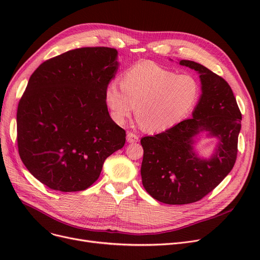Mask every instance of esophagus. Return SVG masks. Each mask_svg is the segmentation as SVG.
<instances>
[{
  "label": "esophagus",
  "instance_id": "1",
  "mask_svg": "<svg viewBox=\"0 0 260 260\" xmlns=\"http://www.w3.org/2000/svg\"><path fill=\"white\" fill-rule=\"evenodd\" d=\"M126 139H127V142L135 143V142H138L139 141V136L132 133V132H128L127 135H126Z\"/></svg>",
  "mask_w": 260,
  "mask_h": 260
}]
</instances>
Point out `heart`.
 <instances>
[{"instance_id":"heart-1","label":"heart","mask_w":260,"mask_h":260,"mask_svg":"<svg viewBox=\"0 0 260 260\" xmlns=\"http://www.w3.org/2000/svg\"><path fill=\"white\" fill-rule=\"evenodd\" d=\"M121 86L106 87L105 103L112 119L123 125L137 105L138 122L151 133L168 131L196 107L201 86L190 74H177L154 63H140L123 74Z\"/></svg>"}]
</instances>
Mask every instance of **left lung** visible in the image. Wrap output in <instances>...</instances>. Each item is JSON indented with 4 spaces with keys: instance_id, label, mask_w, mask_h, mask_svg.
Masks as SVG:
<instances>
[{
    "instance_id": "1",
    "label": "left lung",
    "mask_w": 260,
    "mask_h": 260,
    "mask_svg": "<svg viewBox=\"0 0 260 260\" xmlns=\"http://www.w3.org/2000/svg\"><path fill=\"white\" fill-rule=\"evenodd\" d=\"M179 64L196 71L201 81L193 117L141 139L142 184L154 199L167 204L196 202L225 178L235 165L241 128V113L228 82L194 61ZM201 131L218 140L209 159L193 151L194 137Z\"/></svg>"
}]
</instances>
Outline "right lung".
I'll return each instance as SVG.
<instances>
[{
	"label": "right lung",
	"mask_w": 260,
	"mask_h": 260,
	"mask_svg": "<svg viewBox=\"0 0 260 260\" xmlns=\"http://www.w3.org/2000/svg\"><path fill=\"white\" fill-rule=\"evenodd\" d=\"M117 57L115 48H77L43 62L30 76L18 106V148L26 169L49 188L86 189L105 159L124 145L125 131L105 103Z\"/></svg>",
	"instance_id": "add662e5"
}]
</instances>
